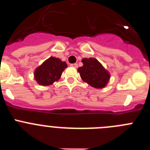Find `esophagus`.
I'll return each instance as SVG.
<instances>
[{
    "mask_svg": "<svg viewBox=\"0 0 150 150\" xmlns=\"http://www.w3.org/2000/svg\"><path fill=\"white\" fill-rule=\"evenodd\" d=\"M71 67H75V68H76V67H78V64H76V63H75V64H71Z\"/></svg>",
    "mask_w": 150,
    "mask_h": 150,
    "instance_id": "esophagus-1",
    "label": "esophagus"
}]
</instances>
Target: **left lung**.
<instances>
[{
    "instance_id": "8db88e82",
    "label": "left lung",
    "mask_w": 150,
    "mask_h": 150,
    "mask_svg": "<svg viewBox=\"0 0 150 150\" xmlns=\"http://www.w3.org/2000/svg\"><path fill=\"white\" fill-rule=\"evenodd\" d=\"M82 62L83 65L77 71L83 81L95 88L106 87L110 79L109 71L95 58H84Z\"/></svg>"
}]
</instances>
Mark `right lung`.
Here are the masks:
<instances>
[{
    "label": "right lung",
    "mask_w": 150,
    "mask_h": 150,
    "mask_svg": "<svg viewBox=\"0 0 150 150\" xmlns=\"http://www.w3.org/2000/svg\"><path fill=\"white\" fill-rule=\"evenodd\" d=\"M66 67L67 64L65 62H62L59 58L50 57L34 70V79L40 86H50L59 81Z\"/></svg>",
    "instance_id": "obj_1"
}]
</instances>
